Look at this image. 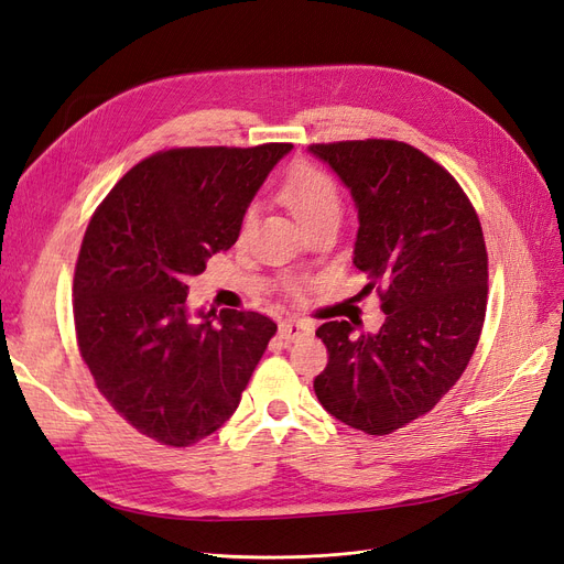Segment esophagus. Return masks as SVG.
Returning <instances> with one entry per match:
<instances>
[{
  "label": "esophagus",
  "instance_id": "esophagus-1",
  "mask_svg": "<svg viewBox=\"0 0 564 564\" xmlns=\"http://www.w3.org/2000/svg\"><path fill=\"white\" fill-rule=\"evenodd\" d=\"M310 334H313V326L305 324V322H299V319H284L278 328V336L289 345V343H299L303 338H307Z\"/></svg>",
  "mask_w": 564,
  "mask_h": 564
}]
</instances>
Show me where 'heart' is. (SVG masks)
<instances>
[{
  "label": "heart",
  "mask_w": 564,
  "mask_h": 564,
  "mask_svg": "<svg viewBox=\"0 0 564 564\" xmlns=\"http://www.w3.org/2000/svg\"><path fill=\"white\" fill-rule=\"evenodd\" d=\"M280 198L301 226L324 215H338L340 212L336 184L328 180L324 172L310 165H301L286 174V180L282 182L280 188ZM249 219L251 215H247V224Z\"/></svg>",
  "instance_id": "obj_1"
}]
</instances>
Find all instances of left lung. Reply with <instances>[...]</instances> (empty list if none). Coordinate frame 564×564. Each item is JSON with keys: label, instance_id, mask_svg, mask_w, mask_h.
<instances>
[{"label": "left lung", "instance_id": "8db88e82", "mask_svg": "<svg viewBox=\"0 0 564 564\" xmlns=\"http://www.w3.org/2000/svg\"><path fill=\"white\" fill-rule=\"evenodd\" d=\"M352 196L355 265L380 291V332L326 322L324 411L352 430L392 434L430 413L467 368L485 319L488 251L476 209L448 170L411 144L307 147Z\"/></svg>", "mask_w": 564, "mask_h": 564}]
</instances>
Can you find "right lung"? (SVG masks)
I'll return each instance as SVG.
<instances>
[{
	"label": "right lung",
	"instance_id": "add662e5",
	"mask_svg": "<svg viewBox=\"0 0 564 564\" xmlns=\"http://www.w3.org/2000/svg\"><path fill=\"white\" fill-rule=\"evenodd\" d=\"M291 144L153 153L93 215L74 273V324L97 390L140 434L198 443L236 413L278 324L193 310L188 278L236 245Z\"/></svg>",
	"mask_w": 564,
	"mask_h": 564
}]
</instances>
